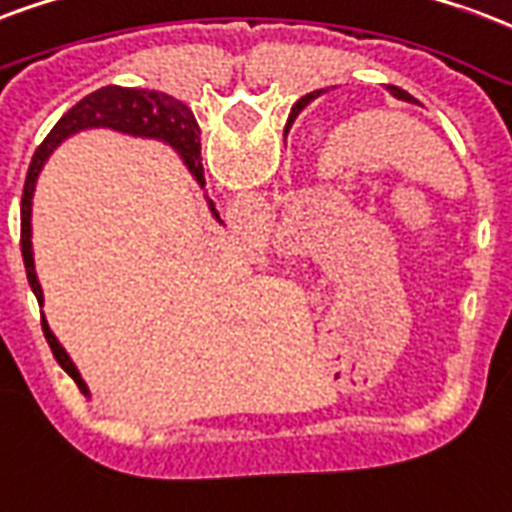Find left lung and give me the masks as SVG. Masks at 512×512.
<instances>
[{
    "instance_id": "8db88e82",
    "label": "left lung",
    "mask_w": 512,
    "mask_h": 512,
    "mask_svg": "<svg viewBox=\"0 0 512 512\" xmlns=\"http://www.w3.org/2000/svg\"><path fill=\"white\" fill-rule=\"evenodd\" d=\"M388 92H391L393 97H396V100L412 102V97H410V94L404 92V89H399V86H388ZM320 94H323V89H320V92H312V94H306V97H301V100L295 102V108H293V113H290V119H295V116H298V113L304 111L306 105H309V102H312L314 97H320ZM285 135H287V127H285Z\"/></svg>"
}]
</instances>
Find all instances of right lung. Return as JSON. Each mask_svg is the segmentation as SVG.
I'll use <instances>...</instances> for the list:
<instances>
[{"mask_svg":"<svg viewBox=\"0 0 512 512\" xmlns=\"http://www.w3.org/2000/svg\"><path fill=\"white\" fill-rule=\"evenodd\" d=\"M92 127H108V130L127 132L132 138L162 140V143H168V146L179 151V157L184 160L189 173L198 179L200 187L206 184V179H203V165H200V127L184 102L170 97V94L149 92V89H127V86H102L97 92L86 94L81 102H75L73 108L56 121L54 130L45 135L43 143L34 151L32 165H29V173H26L24 198H21V255H24L26 279H29L32 293L37 295V304H43V287L37 282V271H34L32 257L34 184H37V176H40L45 160L54 154V149L62 140H67L75 132L92 130ZM208 206H211V214L219 219V214L214 211V203H208ZM43 333L45 342H48V347L54 352L56 363L73 377L83 396H89V388H86L81 372L75 369V363L70 361L67 350L59 344L54 331L48 328L45 317Z\"/></svg>","mask_w":512,"mask_h":512,"instance_id":"add662e5","label":"right lung"}]
</instances>
